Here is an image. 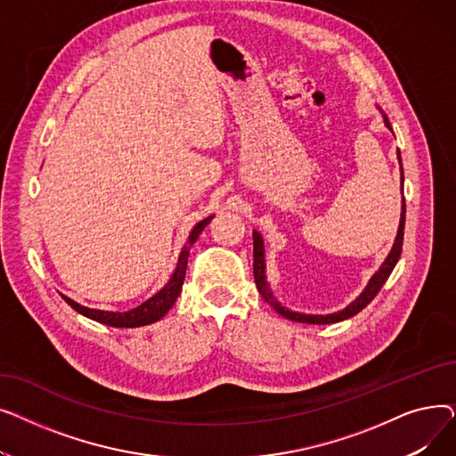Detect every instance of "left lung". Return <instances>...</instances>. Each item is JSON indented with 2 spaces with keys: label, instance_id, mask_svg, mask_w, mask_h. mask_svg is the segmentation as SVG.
<instances>
[{
  "label": "left lung",
  "instance_id": "8db88e82",
  "mask_svg": "<svg viewBox=\"0 0 456 456\" xmlns=\"http://www.w3.org/2000/svg\"><path fill=\"white\" fill-rule=\"evenodd\" d=\"M380 110V109H379ZM382 119H385V126L392 131L390 126V119L388 116L380 110ZM394 133V131H392ZM397 160H399V167H401V196H403V164H401V151L397 150ZM404 198H401V218H399V227H397V234H395V240L394 246L388 253V256L382 262L380 268L371 275V279L368 281L366 289L361 292V296L354 297L346 308L338 310V313H332V314H303V313H296V310H290L282 306L277 297L272 292V286L268 282V275H266V256H265V238L262 234L255 229L253 231V275H255V284L260 292V296L265 297L277 313L286 318V320H292V322H299V323H313V325H325V323H337V322H344L354 314L361 313V310L371 303V299L379 294V290L382 289V284L387 282V279L390 277L392 270L395 268L397 260L401 256V249H403V234H404Z\"/></svg>",
  "mask_w": 456,
  "mask_h": 456
}]
</instances>
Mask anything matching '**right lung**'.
Wrapping results in <instances>:
<instances>
[{
    "label": "right lung",
    "mask_w": 456,
    "mask_h": 456,
    "mask_svg": "<svg viewBox=\"0 0 456 456\" xmlns=\"http://www.w3.org/2000/svg\"><path fill=\"white\" fill-rule=\"evenodd\" d=\"M214 218V214L207 216V218H203L201 222H198L194 225V229L190 231L188 234V240L184 244V248L181 249L179 253V258H177V266L172 273V277L167 279V282L162 286V289L151 296L148 301H143L142 305L131 308V310H126V313H112V310H98V308H88V306H83L79 305L77 301L69 299L68 296L61 294V297L76 310V313L98 322V323H103V325H110V327H119V329H129V327H143V325H150V323H155L159 322L160 318H164L167 313H170V308L175 305L179 294H181V289H183V281H184V273H186V265H188V253H190V248L194 246V242L200 238L201 231L210 224V220Z\"/></svg>",
    "instance_id": "1"
}]
</instances>
